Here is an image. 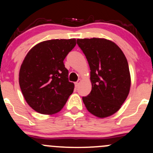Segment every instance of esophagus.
<instances>
[{"instance_id": "esophagus-1", "label": "esophagus", "mask_w": 153, "mask_h": 153, "mask_svg": "<svg viewBox=\"0 0 153 153\" xmlns=\"http://www.w3.org/2000/svg\"><path fill=\"white\" fill-rule=\"evenodd\" d=\"M81 82V79H78V81H77V82H75V87H78V86H79V84H80V83Z\"/></svg>"}]
</instances>
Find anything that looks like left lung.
I'll list each match as a JSON object with an SVG mask.
<instances>
[{"label": "left lung", "instance_id": "1", "mask_svg": "<svg viewBox=\"0 0 153 153\" xmlns=\"http://www.w3.org/2000/svg\"><path fill=\"white\" fill-rule=\"evenodd\" d=\"M90 68L92 90L82 100L87 110L104 118L115 114L129 95L131 77L120 47L105 38L77 39Z\"/></svg>", "mask_w": 153, "mask_h": 153}]
</instances>
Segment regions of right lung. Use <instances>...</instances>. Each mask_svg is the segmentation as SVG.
I'll use <instances>...</instances> for the list:
<instances>
[{"label": "right lung", "mask_w": 153, "mask_h": 153, "mask_svg": "<svg viewBox=\"0 0 153 153\" xmlns=\"http://www.w3.org/2000/svg\"><path fill=\"white\" fill-rule=\"evenodd\" d=\"M76 45V39H52L34 46L19 71V84L26 101L38 113L60 112L73 92L64 60Z\"/></svg>", "instance_id": "obj_1"}]
</instances>
